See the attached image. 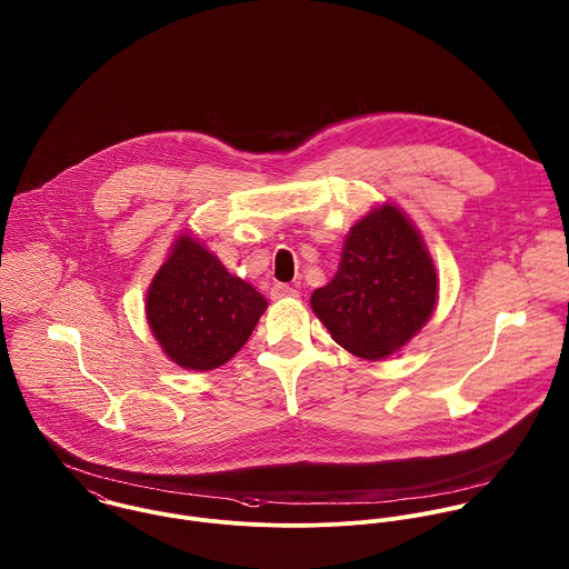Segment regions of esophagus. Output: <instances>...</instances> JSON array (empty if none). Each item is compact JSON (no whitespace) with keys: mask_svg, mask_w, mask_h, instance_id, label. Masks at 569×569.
Returning <instances> with one entry per match:
<instances>
[{"mask_svg":"<svg viewBox=\"0 0 569 569\" xmlns=\"http://www.w3.org/2000/svg\"><path fill=\"white\" fill-rule=\"evenodd\" d=\"M297 295H299V290H297V288H292V286H288V283H274V286L270 288V297H272V299L297 297Z\"/></svg>","mask_w":569,"mask_h":569,"instance_id":"34e87169","label":"esophagus"}]
</instances>
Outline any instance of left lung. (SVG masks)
I'll list each match as a JSON object with an SVG mask.
<instances>
[{
	"mask_svg": "<svg viewBox=\"0 0 569 569\" xmlns=\"http://www.w3.org/2000/svg\"><path fill=\"white\" fill-rule=\"evenodd\" d=\"M436 299L438 277L420 234L385 204L349 230L335 279L310 303L335 341L376 360L427 323Z\"/></svg>",
	"mask_w": 569,
	"mask_h": 569,
	"instance_id": "obj_1",
	"label": "left lung"
}]
</instances>
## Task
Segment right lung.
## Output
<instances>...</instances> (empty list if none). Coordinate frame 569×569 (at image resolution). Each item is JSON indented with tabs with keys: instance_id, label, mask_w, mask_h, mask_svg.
<instances>
[{
	"instance_id": "add662e5",
	"label": "right lung",
	"mask_w": 569,
	"mask_h": 569,
	"mask_svg": "<svg viewBox=\"0 0 569 569\" xmlns=\"http://www.w3.org/2000/svg\"><path fill=\"white\" fill-rule=\"evenodd\" d=\"M266 299L191 237H182L153 277L147 321L167 356L184 369H216L250 339Z\"/></svg>"
}]
</instances>
